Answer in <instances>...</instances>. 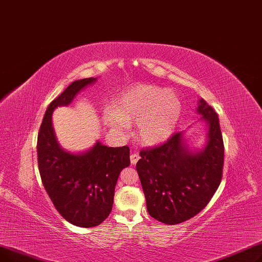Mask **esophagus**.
Segmentation results:
<instances>
[{
    "mask_svg": "<svg viewBox=\"0 0 262 262\" xmlns=\"http://www.w3.org/2000/svg\"><path fill=\"white\" fill-rule=\"evenodd\" d=\"M130 160H131V163L134 165V164L138 163V161L140 160V156L138 154H132L130 156Z\"/></svg>",
    "mask_w": 262,
    "mask_h": 262,
    "instance_id": "obj_1",
    "label": "esophagus"
}]
</instances>
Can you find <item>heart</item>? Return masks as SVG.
Wrapping results in <instances>:
<instances>
[{
    "instance_id": "b5f03b06",
    "label": "heart",
    "mask_w": 262,
    "mask_h": 262,
    "mask_svg": "<svg viewBox=\"0 0 262 262\" xmlns=\"http://www.w3.org/2000/svg\"><path fill=\"white\" fill-rule=\"evenodd\" d=\"M182 101L173 92L163 87L142 84L119 95L102 114L105 127L124 134L129 124L138 122L139 142L148 147L160 145L175 132L182 115Z\"/></svg>"
}]
</instances>
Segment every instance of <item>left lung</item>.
I'll return each mask as SVG.
<instances>
[{
  "label": "left lung",
  "mask_w": 262,
  "mask_h": 262,
  "mask_svg": "<svg viewBox=\"0 0 262 262\" xmlns=\"http://www.w3.org/2000/svg\"><path fill=\"white\" fill-rule=\"evenodd\" d=\"M196 112L207 124L203 148L192 149L182 131L161 146L143 149L136 163L148 213L167 225L198 214L221 183L224 144L217 114L203 98Z\"/></svg>",
  "instance_id": "1"
}]
</instances>
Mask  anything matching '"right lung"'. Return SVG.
I'll return each instance as SVG.
<instances>
[{
  "instance_id": "right-lung-1",
  "label": "right lung",
  "mask_w": 262,
  "mask_h": 262,
  "mask_svg": "<svg viewBox=\"0 0 262 262\" xmlns=\"http://www.w3.org/2000/svg\"><path fill=\"white\" fill-rule=\"evenodd\" d=\"M97 78L72 82L48 106L37 139L38 168L45 189L67 222L74 226H98L111 213L120 171L130 165L128 146L107 147L97 141L89 150L73 154L56 140L52 114L69 105Z\"/></svg>"
}]
</instances>
